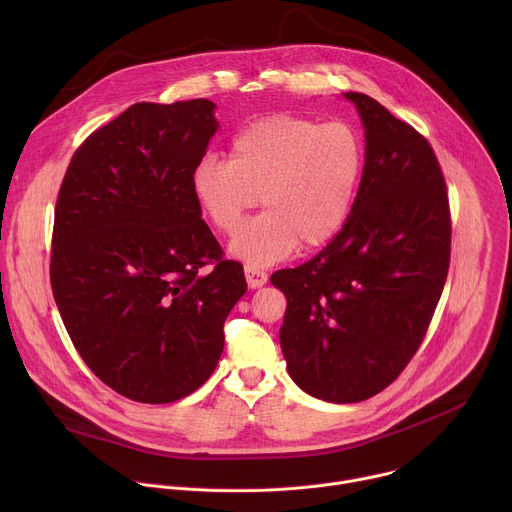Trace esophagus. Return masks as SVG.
Returning a JSON list of instances; mask_svg holds the SVG:
<instances>
[{"mask_svg": "<svg viewBox=\"0 0 512 512\" xmlns=\"http://www.w3.org/2000/svg\"><path fill=\"white\" fill-rule=\"evenodd\" d=\"M245 277H247L249 287H253V289L267 283V273L255 265H245Z\"/></svg>", "mask_w": 512, "mask_h": 512, "instance_id": "34e87169", "label": "esophagus"}]
</instances>
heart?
I'll use <instances>...</instances> for the list:
<instances>
[{
    "label": "heart",
    "mask_w": 512,
    "mask_h": 512,
    "mask_svg": "<svg viewBox=\"0 0 512 512\" xmlns=\"http://www.w3.org/2000/svg\"><path fill=\"white\" fill-rule=\"evenodd\" d=\"M364 143L346 123L277 113L241 129L229 160L204 156L190 174L192 196L206 221L225 235L261 202L265 212L243 225L231 253L269 265L298 245L330 243L346 225L364 172Z\"/></svg>",
    "instance_id": "obj_1"
}]
</instances>
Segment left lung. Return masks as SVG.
Segmentation results:
<instances>
[{
  "label": "left lung",
  "instance_id": "8db88e82",
  "mask_svg": "<svg viewBox=\"0 0 512 512\" xmlns=\"http://www.w3.org/2000/svg\"><path fill=\"white\" fill-rule=\"evenodd\" d=\"M344 97L367 137L350 218L314 259L271 275L287 298L279 342L289 377L330 403L369 399L403 373L440 302L452 245L429 141L373 97Z\"/></svg>",
  "mask_w": 512,
  "mask_h": 512
}]
</instances>
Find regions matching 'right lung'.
<instances>
[{"label": "right lung", "instance_id": "right-lung-1", "mask_svg": "<svg viewBox=\"0 0 512 512\" xmlns=\"http://www.w3.org/2000/svg\"><path fill=\"white\" fill-rule=\"evenodd\" d=\"M214 107L131 105L79 145L58 190V312L87 367L131 401L172 403L204 385L247 291L243 265L223 257L190 188L218 127Z\"/></svg>", "mask_w": 512, "mask_h": 512}]
</instances>
